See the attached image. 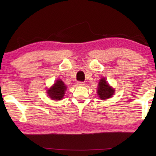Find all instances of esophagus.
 Wrapping results in <instances>:
<instances>
[{"instance_id": "34e87169", "label": "esophagus", "mask_w": 156, "mask_h": 156, "mask_svg": "<svg viewBox=\"0 0 156 156\" xmlns=\"http://www.w3.org/2000/svg\"><path fill=\"white\" fill-rule=\"evenodd\" d=\"M77 84L78 86H80V87H82V86H84L85 85V83H84V82H78V83H77Z\"/></svg>"}]
</instances>
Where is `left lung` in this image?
<instances>
[{
  "instance_id": "obj_1",
  "label": "left lung",
  "mask_w": 156,
  "mask_h": 156,
  "mask_svg": "<svg viewBox=\"0 0 156 156\" xmlns=\"http://www.w3.org/2000/svg\"><path fill=\"white\" fill-rule=\"evenodd\" d=\"M97 89V93L101 100H107L110 98L114 94L115 89L111 87L106 81V79L102 78L100 79Z\"/></svg>"
}]
</instances>
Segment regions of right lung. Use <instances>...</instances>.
<instances>
[{"label":"right lung","instance_id":"obj_1","mask_svg":"<svg viewBox=\"0 0 156 156\" xmlns=\"http://www.w3.org/2000/svg\"><path fill=\"white\" fill-rule=\"evenodd\" d=\"M67 90V87L61 79L57 80L49 89L47 90V94L49 97L54 100H60L65 96V92Z\"/></svg>","mask_w":156,"mask_h":156}]
</instances>
